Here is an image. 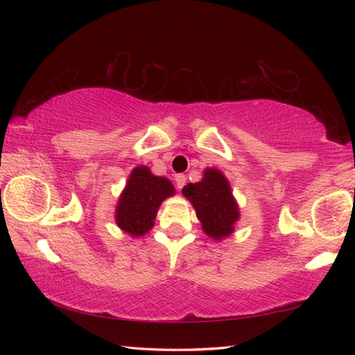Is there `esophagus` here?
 Listing matches in <instances>:
<instances>
[{
	"label": "esophagus",
	"mask_w": 355,
	"mask_h": 355,
	"mask_svg": "<svg viewBox=\"0 0 355 355\" xmlns=\"http://www.w3.org/2000/svg\"><path fill=\"white\" fill-rule=\"evenodd\" d=\"M184 184H186V175H184V173H178V175H175V186H177V189L182 191Z\"/></svg>",
	"instance_id": "34e87169"
}]
</instances>
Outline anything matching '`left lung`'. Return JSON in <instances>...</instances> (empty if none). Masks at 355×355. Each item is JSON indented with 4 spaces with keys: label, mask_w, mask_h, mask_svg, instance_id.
<instances>
[{
    "label": "left lung",
    "mask_w": 355,
    "mask_h": 355,
    "mask_svg": "<svg viewBox=\"0 0 355 355\" xmlns=\"http://www.w3.org/2000/svg\"><path fill=\"white\" fill-rule=\"evenodd\" d=\"M182 192L191 201L201 229L209 238L223 241L235 232L241 218L239 206L227 177L220 169L206 168L200 182L184 186Z\"/></svg>",
    "instance_id": "1"
}]
</instances>
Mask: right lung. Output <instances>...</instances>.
Segmentation results:
<instances>
[{
	"label": "right lung",
	"mask_w": 355,
	"mask_h": 355,
	"mask_svg": "<svg viewBox=\"0 0 355 355\" xmlns=\"http://www.w3.org/2000/svg\"><path fill=\"white\" fill-rule=\"evenodd\" d=\"M175 195L166 177L154 175L148 166H135L116 205V224L132 238L143 236L154 227L162 202Z\"/></svg>",
	"instance_id": "right-lung-1"
}]
</instances>
